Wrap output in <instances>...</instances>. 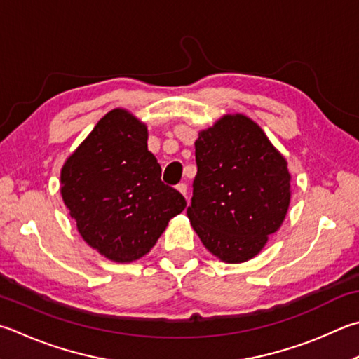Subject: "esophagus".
Here are the masks:
<instances>
[{
	"label": "esophagus",
	"mask_w": 359,
	"mask_h": 359,
	"mask_svg": "<svg viewBox=\"0 0 359 359\" xmlns=\"http://www.w3.org/2000/svg\"><path fill=\"white\" fill-rule=\"evenodd\" d=\"M175 188H177L179 193H182V194H184V196L187 198V185H185V184H179Z\"/></svg>",
	"instance_id": "34e87169"
}]
</instances>
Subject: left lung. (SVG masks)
Segmentation results:
<instances>
[{
  "label": "left lung",
  "mask_w": 359,
  "mask_h": 359,
  "mask_svg": "<svg viewBox=\"0 0 359 359\" xmlns=\"http://www.w3.org/2000/svg\"><path fill=\"white\" fill-rule=\"evenodd\" d=\"M194 147L198 174L187 208L193 229L223 262H246L289 210L287 161L243 114H226L202 130Z\"/></svg>",
  "instance_id": "8db88e82"
}]
</instances>
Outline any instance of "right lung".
Here are the masks:
<instances>
[{
  "mask_svg": "<svg viewBox=\"0 0 359 359\" xmlns=\"http://www.w3.org/2000/svg\"><path fill=\"white\" fill-rule=\"evenodd\" d=\"M147 127L116 108L97 122L61 169V196L84 242L113 262L152 250L187 201L160 179Z\"/></svg>",
  "mask_w": 359,
  "mask_h": 359,
  "instance_id": "add662e5",
  "label": "right lung"
}]
</instances>
